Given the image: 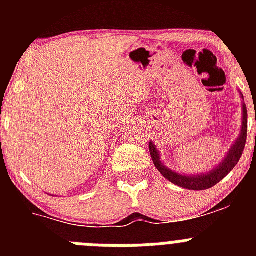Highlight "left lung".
Masks as SVG:
<instances>
[{
  "label": "left lung",
  "instance_id": "8db88e82",
  "mask_svg": "<svg viewBox=\"0 0 256 256\" xmlns=\"http://www.w3.org/2000/svg\"><path fill=\"white\" fill-rule=\"evenodd\" d=\"M240 96H241V100H242V124H241V132H240L238 137L234 142V144L228 150L227 155L224 156V159L222 160V162H219L212 170L200 174H183L178 173V172H174L173 169L168 168V166H165L162 164V162L160 160V152L158 150V148L155 146V144L152 141L148 142L151 159H152L156 169L162 174V177L165 180H168L169 182L174 183V184H177V186L182 187V188L192 190V191H202V190L212 188V186H216V183L220 182L236 166V164L240 162L241 156H242L246 144V137H248V108H246L245 102H244V96L241 92H240Z\"/></svg>",
  "mask_w": 256,
  "mask_h": 256
}]
</instances>
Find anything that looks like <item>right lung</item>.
<instances>
[{
  "instance_id": "1",
  "label": "right lung",
  "mask_w": 256,
  "mask_h": 256,
  "mask_svg": "<svg viewBox=\"0 0 256 256\" xmlns=\"http://www.w3.org/2000/svg\"><path fill=\"white\" fill-rule=\"evenodd\" d=\"M51 196H52V195H51Z\"/></svg>"
}]
</instances>
